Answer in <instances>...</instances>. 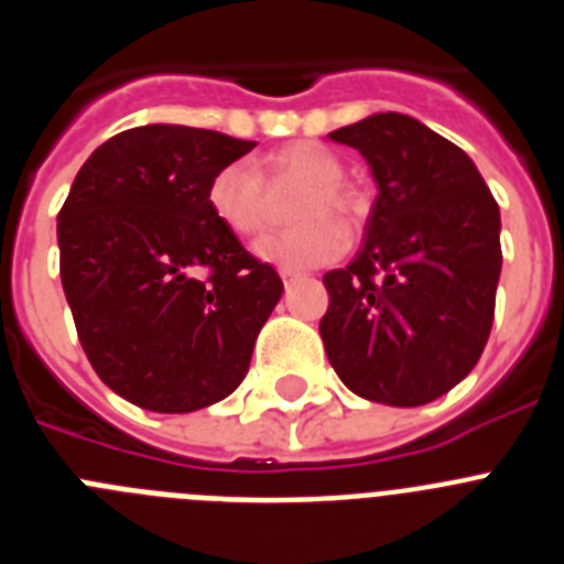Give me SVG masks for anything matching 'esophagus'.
<instances>
[{
    "label": "esophagus",
    "instance_id": "34e87169",
    "mask_svg": "<svg viewBox=\"0 0 564 564\" xmlns=\"http://www.w3.org/2000/svg\"><path fill=\"white\" fill-rule=\"evenodd\" d=\"M279 276H282V282H285V285H293V282L299 279V273L296 271H279Z\"/></svg>",
    "mask_w": 564,
    "mask_h": 564
}]
</instances>
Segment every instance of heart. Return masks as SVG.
Returning <instances> with one entry per match:
<instances>
[{
  "label": "heart",
  "mask_w": 564,
  "mask_h": 564,
  "mask_svg": "<svg viewBox=\"0 0 564 564\" xmlns=\"http://www.w3.org/2000/svg\"><path fill=\"white\" fill-rule=\"evenodd\" d=\"M273 181H305L296 200V228L271 231L253 242V253L262 262L302 271L327 265L350 246V234L336 217L325 212L347 214L352 208L350 192L341 183V163L336 154L311 141H296L276 149L262 161ZM208 208L237 237H251L265 223V188L262 177L248 161H234L217 169L208 181Z\"/></svg>",
  "instance_id": "b5f03b06"
}]
</instances>
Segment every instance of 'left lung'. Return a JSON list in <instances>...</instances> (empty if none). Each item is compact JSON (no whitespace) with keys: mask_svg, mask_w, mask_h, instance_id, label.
I'll use <instances>...</instances> for the list:
<instances>
[{"mask_svg":"<svg viewBox=\"0 0 564 564\" xmlns=\"http://www.w3.org/2000/svg\"><path fill=\"white\" fill-rule=\"evenodd\" d=\"M330 138L361 152L378 197L350 265L325 273L318 333L347 390L421 406L460 383L486 347L500 208L475 161L410 115L376 112Z\"/></svg>","mask_w":564,"mask_h":564,"instance_id":"1","label":"left lung"}]
</instances>
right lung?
Here are the masks:
<instances>
[{
	"mask_svg": "<svg viewBox=\"0 0 564 564\" xmlns=\"http://www.w3.org/2000/svg\"><path fill=\"white\" fill-rule=\"evenodd\" d=\"M257 147L149 123L78 169L58 212L62 285L93 370L149 412H194L237 390L282 296L208 208L214 172Z\"/></svg>",
	"mask_w": 564,
	"mask_h": 564,
	"instance_id": "add662e5",
	"label": "right lung"
}]
</instances>
